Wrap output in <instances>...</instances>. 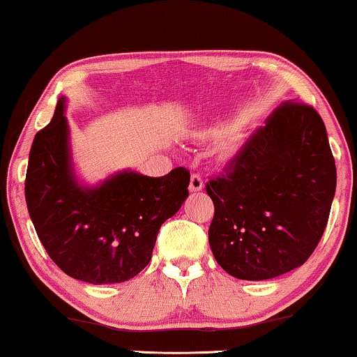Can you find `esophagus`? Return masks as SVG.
Here are the masks:
<instances>
[{
	"instance_id": "34e87169",
	"label": "esophagus",
	"mask_w": 357,
	"mask_h": 357,
	"mask_svg": "<svg viewBox=\"0 0 357 357\" xmlns=\"http://www.w3.org/2000/svg\"><path fill=\"white\" fill-rule=\"evenodd\" d=\"M202 189H204V179H202L200 174H192L189 183V190L190 192H199Z\"/></svg>"
}]
</instances>
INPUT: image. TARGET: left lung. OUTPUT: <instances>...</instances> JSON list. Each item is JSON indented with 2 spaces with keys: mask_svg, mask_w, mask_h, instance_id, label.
I'll list each match as a JSON object with an SVG mask.
<instances>
[{
  "mask_svg": "<svg viewBox=\"0 0 357 357\" xmlns=\"http://www.w3.org/2000/svg\"><path fill=\"white\" fill-rule=\"evenodd\" d=\"M337 188L326 125L305 104L273 112L211 179L215 204L208 242L227 274L242 280L274 279L305 264L324 231Z\"/></svg>",
  "mask_w": 357,
  "mask_h": 357,
  "instance_id": "1",
  "label": "left lung"
}]
</instances>
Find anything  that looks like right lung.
I'll use <instances>...</instances> for the list:
<instances>
[{
	"label": "right lung",
	"instance_id": "obj_1",
	"mask_svg": "<svg viewBox=\"0 0 357 357\" xmlns=\"http://www.w3.org/2000/svg\"><path fill=\"white\" fill-rule=\"evenodd\" d=\"M67 98L36 132L25 178L29 215L52 261L88 284H120L146 268L158 231L189 197L190 174L174 168L160 178L123 169L98 184L77 176Z\"/></svg>",
	"mask_w": 357,
	"mask_h": 357
}]
</instances>
